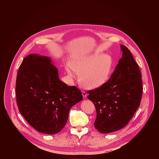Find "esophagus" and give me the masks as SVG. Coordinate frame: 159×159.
Listing matches in <instances>:
<instances>
[{
  "label": "esophagus",
  "instance_id": "1",
  "mask_svg": "<svg viewBox=\"0 0 159 159\" xmlns=\"http://www.w3.org/2000/svg\"><path fill=\"white\" fill-rule=\"evenodd\" d=\"M82 96H83L84 98H86L87 96V93L84 91V90H82Z\"/></svg>",
  "mask_w": 159,
  "mask_h": 159
}]
</instances>
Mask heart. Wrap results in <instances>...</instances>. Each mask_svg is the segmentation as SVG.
I'll return each mask as SVG.
<instances>
[{
    "label": "heart",
    "instance_id": "1",
    "mask_svg": "<svg viewBox=\"0 0 159 159\" xmlns=\"http://www.w3.org/2000/svg\"><path fill=\"white\" fill-rule=\"evenodd\" d=\"M113 66L112 57L107 54L96 53L73 57L66 65L70 77L79 74V82L85 88L94 89L102 86L109 80Z\"/></svg>",
    "mask_w": 159,
    "mask_h": 159
}]
</instances>
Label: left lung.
<instances>
[{
  "label": "left lung",
  "instance_id": "1",
  "mask_svg": "<svg viewBox=\"0 0 159 159\" xmlns=\"http://www.w3.org/2000/svg\"><path fill=\"white\" fill-rule=\"evenodd\" d=\"M122 58L102 86L89 90L87 98L96 109L94 126L101 133L125 127L140 106L142 96V74L129 50L121 45Z\"/></svg>",
  "mask_w": 159,
  "mask_h": 159
}]
</instances>
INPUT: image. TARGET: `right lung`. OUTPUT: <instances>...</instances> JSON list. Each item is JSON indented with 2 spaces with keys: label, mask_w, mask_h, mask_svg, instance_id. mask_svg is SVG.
<instances>
[{
  "label": "right lung",
  "mask_w": 159,
  "mask_h": 159,
  "mask_svg": "<svg viewBox=\"0 0 159 159\" xmlns=\"http://www.w3.org/2000/svg\"><path fill=\"white\" fill-rule=\"evenodd\" d=\"M51 62L47 57L28 55L19 66L16 84L20 113L36 130L49 134L63 129L70 108L83 99L76 86L60 80Z\"/></svg>",
  "instance_id": "obj_1"
}]
</instances>
